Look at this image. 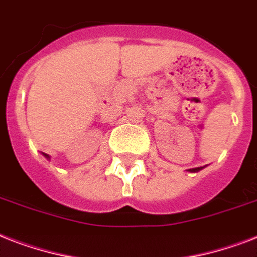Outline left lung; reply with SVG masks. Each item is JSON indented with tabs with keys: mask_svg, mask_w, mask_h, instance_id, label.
I'll return each mask as SVG.
<instances>
[{
	"mask_svg": "<svg viewBox=\"0 0 257 257\" xmlns=\"http://www.w3.org/2000/svg\"><path fill=\"white\" fill-rule=\"evenodd\" d=\"M196 171H200V168H192L191 172H196Z\"/></svg>",
	"mask_w": 257,
	"mask_h": 257,
	"instance_id": "obj_1",
	"label": "left lung"
}]
</instances>
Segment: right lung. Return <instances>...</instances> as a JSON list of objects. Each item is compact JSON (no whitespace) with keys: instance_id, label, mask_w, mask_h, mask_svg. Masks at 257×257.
<instances>
[{"instance_id":"obj_1","label":"right lung","mask_w":257,"mask_h":257,"mask_svg":"<svg viewBox=\"0 0 257 257\" xmlns=\"http://www.w3.org/2000/svg\"><path fill=\"white\" fill-rule=\"evenodd\" d=\"M44 155H45V157H49V156H48V155H46V153H44Z\"/></svg>"}]
</instances>
